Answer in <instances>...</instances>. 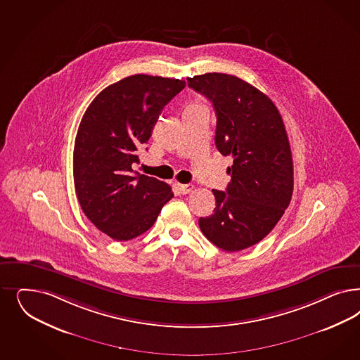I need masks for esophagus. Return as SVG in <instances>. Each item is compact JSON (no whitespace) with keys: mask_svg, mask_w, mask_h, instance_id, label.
Returning <instances> with one entry per match:
<instances>
[{"mask_svg":"<svg viewBox=\"0 0 360 360\" xmlns=\"http://www.w3.org/2000/svg\"><path fill=\"white\" fill-rule=\"evenodd\" d=\"M179 189H180V192L183 195H188V193H191L195 189V186H192V184H180Z\"/></svg>","mask_w":360,"mask_h":360,"instance_id":"obj_1","label":"esophagus"}]
</instances>
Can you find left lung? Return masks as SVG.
Here are the masks:
<instances>
[{"label": "left lung", "instance_id": "left-lung-1", "mask_svg": "<svg viewBox=\"0 0 360 360\" xmlns=\"http://www.w3.org/2000/svg\"><path fill=\"white\" fill-rule=\"evenodd\" d=\"M188 86L213 103L217 116L214 143L232 180L226 191L213 189L214 213L198 225L212 244L238 252L259 243L281 220L292 195L290 144L271 99L234 75L207 72L186 78Z\"/></svg>", "mask_w": 360, "mask_h": 360}]
</instances>
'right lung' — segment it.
I'll return each instance as SVG.
<instances>
[{
	"label": "right lung",
	"mask_w": 360,
	"mask_h": 360,
	"mask_svg": "<svg viewBox=\"0 0 360 360\" xmlns=\"http://www.w3.org/2000/svg\"><path fill=\"white\" fill-rule=\"evenodd\" d=\"M186 81L131 75L105 87L87 107L74 144V184L83 213L116 241L147 232L171 186L134 172L138 148L151 138L164 105Z\"/></svg>",
	"instance_id": "1"
}]
</instances>
